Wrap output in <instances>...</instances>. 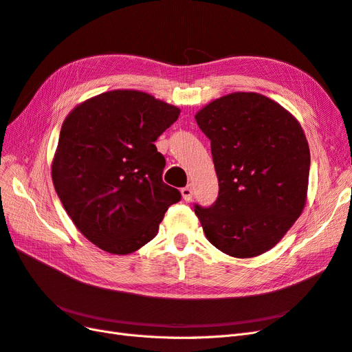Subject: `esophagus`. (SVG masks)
I'll use <instances>...</instances> for the list:
<instances>
[{
	"label": "esophagus",
	"instance_id": "obj_1",
	"mask_svg": "<svg viewBox=\"0 0 352 352\" xmlns=\"http://www.w3.org/2000/svg\"><path fill=\"white\" fill-rule=\"evenodd\" d=\"M180 192H182V197H184V199H185V201H190V199H192L194 190H192V188H190V185H188V186L182 188V190H180Z\"/></svg>",
	"mask_w": 352,
	"mask_h": 352
}]
</instances>
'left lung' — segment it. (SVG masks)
Here are the masks:
<instances>
[{
  "mask_svg": "<svg viewBox=\"0 0 352 352\" xmlns=\"http://www.w3.org/2000/svg\"><path fill=\"white\" fill-rule=\"evenodd\" d=\"M195 120L211 141L219 197L195 206L207 239L230 257L272 250L307 202L310 148L280 104L257 92H233L202 107Z\"/></svg>",
  "mask_w": 352,
  "mask_h": 352,
  "instance_id": "8db88e82",
  "label": "left lung"
}]
</instances>
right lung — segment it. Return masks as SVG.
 <instances>
[{
    "mask_svg": "<svg viewBox=\"0 0 352 352\" xmlns=\"http://www.w3.org/2000/svg\"><path fill=\"white\" fill-rule=\"evenodd\" d=\"M179 114L146 92L116 89L80 102L63 122L52 184L74 226L102 251L140 250L180 201L163 182L166 160L154 145Z\"/></svg>",
    "mask_w": 352,
    "mask_h": 352,
    "instance_id": "obj_1",
    "label": "right lung"
}]
</instances>
